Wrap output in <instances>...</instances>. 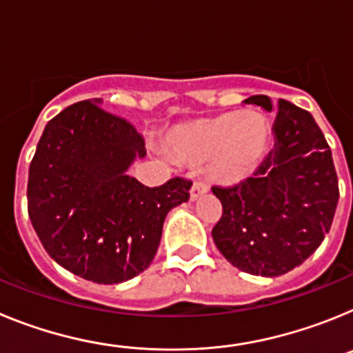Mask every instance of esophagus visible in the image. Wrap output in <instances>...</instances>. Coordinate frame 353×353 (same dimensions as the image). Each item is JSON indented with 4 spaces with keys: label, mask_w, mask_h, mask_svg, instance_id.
<instances>
[{
    "label": "esophagus",
    "mask_w": 353,
    "mask_h": 353,
    "mask_svg": "<svg viewBox=\"0 0 353 353\" xmlns=\"http://www.w3.org/2000/svg\"><path fill=\"white\" fill-rule=\"evenodd\" d=\"M208 192V185L205 182H194L189 191V196H191V201H196L198 198H201L203 194Z\"/></svg>",
    "instance_id": "34e87169"
}]
</instances>
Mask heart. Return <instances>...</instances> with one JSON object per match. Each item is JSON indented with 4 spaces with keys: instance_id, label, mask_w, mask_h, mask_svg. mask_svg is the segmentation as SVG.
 <instances>
[{
    "instance_id": "1",
    "label": "heart",
    "mask_w": 353,
    "mask_h": 353,
    "mask_svg": "<svg viewBox=\"0 0 353 353\" xmlns=\"http://www.w3.org/2000/svg\"><path fill=\"white\" fill-rule=\"evenodd\" d=\"M269 145L267 118L244 109L179 125L170 132V146L180 161L201 164L212 159L214 176L230 185L242 183L258 170Z\"/></svg>"
}]
</instances>
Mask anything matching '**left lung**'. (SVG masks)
I'll list each match as a JSON object with an SVG mask.
<instances>
[{"label":"left lung","instance_id":"left-lung-1","mask_svg":"<svg viewBox=\"0 0 353 353\" xmlns=\"http://www.w3.org/2000/svg\"><path fill=\"white\" fill-rule=\"evenodd\" d=\"M245 104L272 111L267 95ZM274 148L252 176L233 187H212L223 215L212 239L233 267L276 277L310 258L329 233L338 207L332 154L307 111L277 102Z\"/></svg>","mask_w":353,"mask_h":353}]
</instances>
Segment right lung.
Segmentation results:
<instances>
[{
	"instance_id": "obj_1",
	"label": "right lung",
	"mask_w": 353,
	"mask_h": 353,
	"mask_svg": "<svg viewBox=\"0 0 353 353\" xmlns=\"http://www.w3.org/2000/svg\"><path fill=\"white\" fill-rule=\"evenodd\" d=\"M101 99L68 105L42 132L28 176V214L49 256L68 272L117 285L146 270L171 208L192 183L146 187L127 174L145 139Z\"/></svg>"
}]
</instances>
